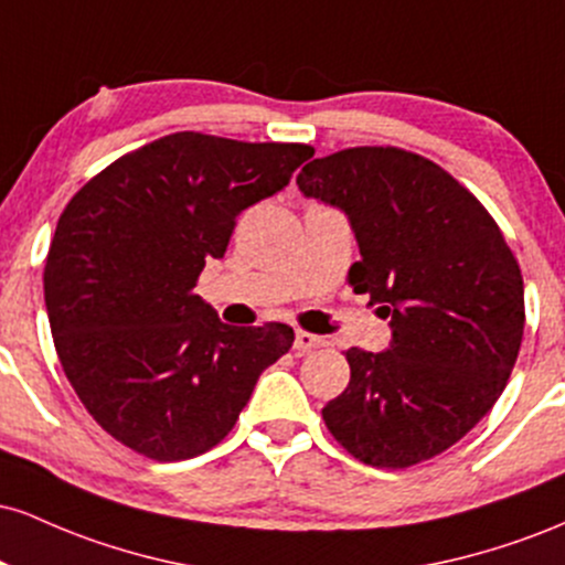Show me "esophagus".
Here are the masks:
<instances>
[{
    "label": "esophagus",
    "mask_w": 565,
    "mask_h": 565,
    "mask_svg": "<svg viewBox=\"0 0 565 565\" xmlns=\"http://www.w3.org/2000/svg\"><path fill=\"white\" fill-rule=\"evenodd\" d=\"M323 345H327V340H323V337H316V334H308V332H297L295 334V350H297V353H310V350L323 348Z\"/></svg>",
    "instance_id": "obj_1"
}]
</instances>
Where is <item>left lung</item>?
Listing matches in <instances>:
<instances>
[{
    "label": "left lung",
    "mask_w": 565,
    "mask_h": 565,
    "mask_svg": "<svg viewBox=\"0 0 565 565\" xmlns=\"http://www.w3.org/2000/svg\"><path fill=\"white\" fill-rule=\"evenodd\" d=\"M297 185L345 212L361 252L350 287L393 329L382 353L345 350L350 382L323 423L372 468L425 462L481 423L508 385L526 323L518 260L468 188L404 148L313 159Z\"/></svg>",
    "instance_id": "left-lung-1"
}]
</instances>
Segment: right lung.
<instances>
[{
  "label": "right lung",
  "instance_id": "1",
  "mask_svg": "<svg viewBox=\"0 0 565 565\" xmlns=\"http://www.w3.org/2000/svg\"><path fill=\"white\" fill-rule=\"evenodd\" d=\"M313 157L302 142L174 132L125 153L68 201L44 265L57 359L108 436L157 462L217 446L287 323L228 327L193 295L236 217Z\"/></svg>",
  "mask_w": 565,
  "mask_h": 565
}]
</instances>
